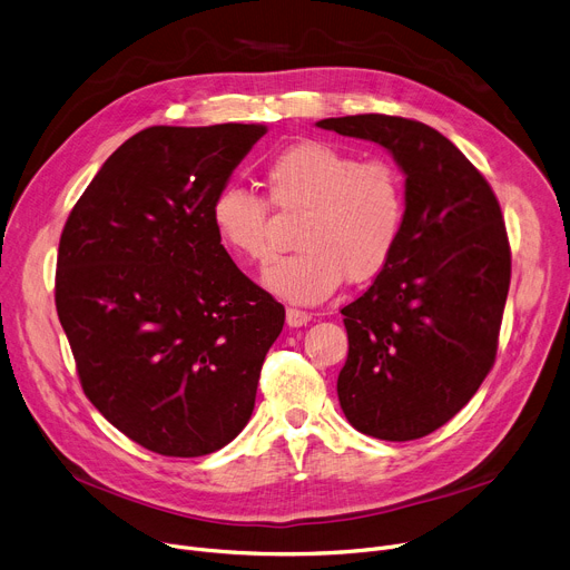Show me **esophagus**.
I'll return each mask as SVG.
<instances>
[{"label":"esophagus","mask_w":570,"mask_h":570,"mask_svg":"<svg viewBox=\"0 0 570 570\" xmlns=\"http://www.w3.org/2000/svg\"><path fill=\"white\" fill-rule=\"evenodd\" d=\"M308 321H312V314H308V312H302V308H295V306L286 308V323H288V327H302Z\"/></svg>","instance_id":"34e87169"}]
</instances>
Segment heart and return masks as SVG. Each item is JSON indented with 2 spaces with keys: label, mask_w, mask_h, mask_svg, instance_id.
<instances>
[{
  "label": "heart",
  "mask_w": 570,
  "mask_h": 570,
  "mask_svg": "<svg viewBox=\"0 0 570 570\" xmlns=\"http://www.w3.org/2000/svg\"><path fill=\"white\" fill-rule=\"evenodd\" d=\"M266 197L225 186L212 202V225L220 245L240 262L271 254V205L304 212L299 249L264 268V286L295 304L327 299L343 279L380 275L400 243L404 184L386 159L361 161L354 151L323 140L288 145L264 170Z\"/></svg>",
  "instance_id": "b5f03b06"
}]
</instances>
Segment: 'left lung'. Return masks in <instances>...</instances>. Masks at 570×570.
Instances as JSON below:
<instances>
[{
	"label": "left lung",
	"mask_w": 570,
	"mask_h": 570,
	"mask_svg": "<svg viewBox=\"0 0 570 570\" xmlns=\"http://www.w3.org/2000/svg\"><path fill=\"white\" fill-rule=\"evenodd\" d=\"M321 129L386 147L404 173V225L386 268L341 308L350 425L413 441L445 425L493 368L511 279L498 197L436 129L409 118H327Z\"/></svg>",
	"instance_id": "left-lung-1"
}]
</instances>
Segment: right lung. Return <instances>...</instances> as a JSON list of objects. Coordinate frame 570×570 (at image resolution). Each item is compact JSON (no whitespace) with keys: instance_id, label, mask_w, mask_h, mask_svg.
<instances>
[{"instance_id":"right-lung-1","label":"right lung","mask_w":570,"mask_h":570,"mask_svg":"<svg viewBox=\"0 0 570 570\" xmlns=\"http://www.w3.org/2000/svg\"><path fill=\"white\" fill-rule=\"evenodd\" d=\"M264 125L147 127L66 220L57 314L86 397L164 456H202L247 425L284 306L245 277L209 212Z\"/></svg>"}]
</instances>
